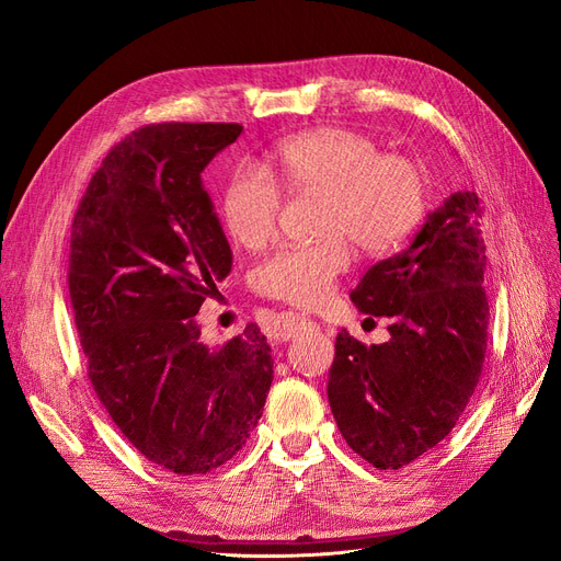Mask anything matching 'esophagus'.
Segmentation results:
<instances>
[{
    "label": "esophagus",
    "mask_w": 561,
    "mask_h": 561,
    "mask_svg": "<svg viewBox=\"0 0 561 561\" xmlns=\"http://www.w3.org/2000/svg\"><path fill=\"white\" fill-rule=\"evenodd\" d=\"M309 328H313V322L309 318H304V316H285L280 320V334L278 336L283 339V342H287V339H293V336H297L299 332L309 330Z\"/></svg>",
    "instance_id": "34e87169"
}]
</instances>
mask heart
Masks as SVG:
<instances>
[{
  "mask_svg": "<svg viewBox=\"0 0 561 561\" xmlns=\"http://www.w3.org/2000/svg\"><path fill=\"white\" fill-rule=\"evenodd\" d=\"M266 171L290 192L322 194L320 231L311 245H287L254 271L266 297L311 309L325 301L351 266L348 239L369 254L400 245L426 210V180L407 157L381 154L367 135L325 126L290 135L268 151ZM257 168H239L222 190V222L250 250L276 231L280 192Z\"/></svg>",
  "mask_w": 561,
  "mask_h": 561,
  "instance_id": "heart-1",
  "label": "heart"
}]
</instances>
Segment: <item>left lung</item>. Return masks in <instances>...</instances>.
I'll return each mask as SVG.
<instances>
[{"label": "left lung", "instance_id": "1", "mask_svg": "<svg viewBox=\"0 0 561 561\" xmlns=\"http://www.w3.org/2000/svg\"><path fill=\"white\" fill-rule=\"evenodd\" d=\"M482 206L456 192L412 245L371 266L351 299L390 318L386 344L339 332L328 400L348 447L379 470H398L451 433L482 375L489 301Z\"/></svg>", "mask_w": 561, "mask_h": 561}]
</instances>
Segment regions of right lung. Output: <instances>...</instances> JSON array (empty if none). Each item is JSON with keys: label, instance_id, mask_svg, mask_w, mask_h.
<instances>
[{"label": "right lung", "instance_id": "obj_1", "mask_svg": "<svg viewBox=\"0 0 561 561\" xmlns=\"http://www.w3.org/2000/svg\"><path fill=\"white\" fill-rule=\"evenodd\" d=\"M239 124H151L110 149L72 222L70 299L89 379L147 461L206 474L239 451L274 381L250 322L208 348L196 313L231 248L201 173Z\"/></svg>", "mask_w": 561, "mask_h": 561}]
</instances>
